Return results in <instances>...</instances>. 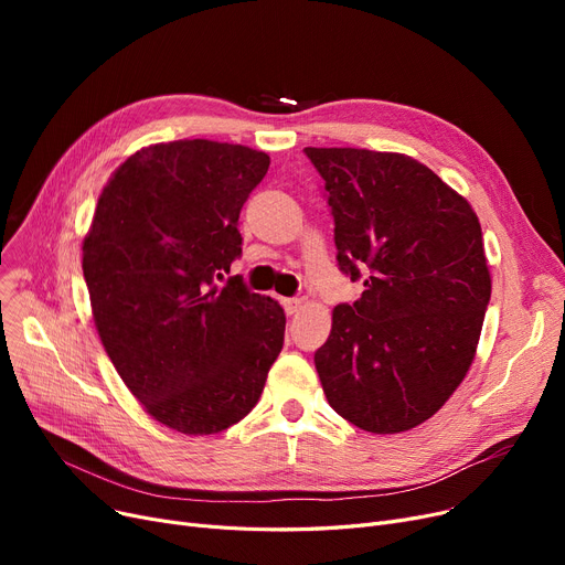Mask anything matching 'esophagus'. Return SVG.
I'll return each mask as SVG.
<instances>
[{"label": "esophagus", "mask_w": 565, "mask_h": 565, "mask_svg": "<svg viewBox=\"0 0 565 565\" xmlns=\"http://www.w3.org/2000/svg\"><path fill=\"white\" fill-rule=\"evenodd\" d=\"M281 305H284V311L288 316H295V313L302 309V300L300 298H286V300H281Z\"/></svg>", "instance_id": "obj_1"}]
</instances>
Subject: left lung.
<instances>
[{"instance_id":"1","label":"left lung","mask_w":565,"mask_h":565,"mask_svg":"<svg viewBox=\"0 0 565 565\" xmlns=\"http://www.w3.org/2000/svg\"><path fill=\"white\" fill-rule=\"evenodd\" d=\"M305 153L324 181L341 273L364 277L313 354L322 392L362 430H409L449 401L477 354L492 288L479 217L409 156Z\"/></svg>"}]
</instances>
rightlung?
Returning <instances> with one entry per match:
<instances>
[{
  "label": "right lung",
  "mask_w": 565,
  "mask_h": 565,
  "mask_svg": "<svg viewBox=\"0 0 565 565\" xmlns=\"http://www.w3.org/2000/svg\"><path fill=\"white\" fill-rule=\"evenodd\" d=\"M263 151L211 139L156 143L105 185L82 243L98 337L151 417L185 435L245 419L284 345V309L241 277L237 217Z\"/></svg>",
  "instance_id": "right-lung-1"
}]
</instances>
